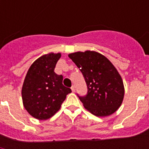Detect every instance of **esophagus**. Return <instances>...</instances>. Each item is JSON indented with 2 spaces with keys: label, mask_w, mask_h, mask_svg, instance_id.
Wrapping results in <instances>:
<instances>
[{
  "label": "esophagus",
  "mask_w": 149,
  "mask_h": 149,
  "mask_svg": "<svg viewBox=\"0 0 149 149\" xmlns=\"http://www.w3.org/2000/svg\"><path fill=\"white\" fill-rule=\"evenodd\" d=\"M71 90H72V92H75V86H72V87H71Z\"/></svg>",
  "instance_id": "34e87169"
}]
</instances>
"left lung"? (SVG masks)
<instances>
[{
  "label": "left lung",
  "mask_w": 149,
  "mask_h": 149,
  "mask_svg": "<svg viewBox=\"0 0 149 149\" xmlns=\"http://www.w3.org/2000/svg\"><path fill=\"white\" fill-rule=\"evenodd\" d=\"M68 56L81 71L87 85V94L78 95L84 107L97 117L114 113L125 96L122 78L114 65L95 51L77 52Z\"/></svg>",
  "instance_id": "left-lung-1"
}]
</instances>
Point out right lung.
<instances>
[{
  "label": "right lung",
  "instance_id": "right-lung-1",
  "mask_svg": "<svg viewBox=\"0 0 149 149\" xmlns=\"http://www.w3.org/2000/svg\"><path fill=\"white\" fill-rule=\"evenodd\" d=\"M61 53L43 55L31 65L22 89L23 105L30 115L47 120L60 109L66 95L72 91L63 86L62 75L54 72Z\"/></svg>",
  "mask_w": 149,
  "mask_h": 149
}]
</instances>
